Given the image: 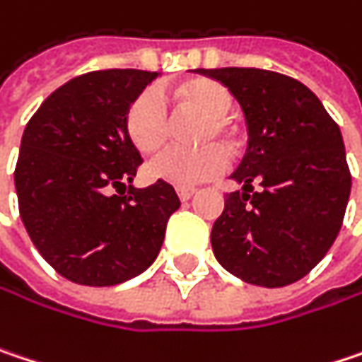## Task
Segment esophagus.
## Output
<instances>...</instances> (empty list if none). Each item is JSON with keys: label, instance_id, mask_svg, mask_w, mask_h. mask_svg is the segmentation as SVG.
<instances>
[{"label": "esophagus", "instance_id": "34e87169", "mask_svg": "<svg viewBox=\"0 0 362 362\" xmlns=\"http://www.w3.org/2000/svg\"><path fill=\"white\" fill-rule=\"evenodd\" d=\"M176 192H178L180 201H190L197 194V188H192V186H178Z\"/></svg>", "mask_w": 362, "mask_h": 362}]
</instances>
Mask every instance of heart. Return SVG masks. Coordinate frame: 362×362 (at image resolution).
<instances>
[{
	"label": "heart",
	"instance_id": "heart-1",
	"mask_svg": "<svg viewBox=\"0 0 362 362\" xmlns=\"http://www.w3.org/2000/svg\"><path fill=\"white\" fill-rule=\"evenodd\" d=\"M178 97L186 105L209 115V122L203 130V141H214L219 136L232 147L238 145L236 132L228 122V115L234 110V97L223 84L215 81H192L182 84ZM124 126L128 139L139 151L151 153L161 147L170 134V110L165 95L157 86L141 90L126 110ZM228 163V153L217 145L201 148L168 147L148 161L147 174L153 180L174 186H194L219 176Z\"/></svg>",
	"mask_w": 362,
	"mask_h": 362
}]
</instances>
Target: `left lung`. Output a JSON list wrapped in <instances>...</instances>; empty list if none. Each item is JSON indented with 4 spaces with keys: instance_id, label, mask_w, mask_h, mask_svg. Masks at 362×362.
Returning a JSON list of instances; mask_svg holds the SVG:
<instances>
[{
    "instance_id": "8db88e82",
    "label": "left lung",
    "mask_w": 362,
    "mask_h": 362,
    "mask_svg": "<svg viewBox=\"0 0 362 362\" xmlns=\"http://www.w3.org/2000/svg\"><path fill=\"white\" fill-rule=\"evenodd\" d=\"M240 103L248 148L211 230L215 259L252 286L305 278L332 248L350 197L340 126L317 95L286 74L259 68L197 70ZM262 188L254 190V182Z\"/></svg>"
}]
</instances>
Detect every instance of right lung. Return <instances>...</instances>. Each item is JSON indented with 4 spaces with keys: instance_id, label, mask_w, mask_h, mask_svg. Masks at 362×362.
<instances>
[{
    "instance_id": "1",
    "label": "right lung",
    "mask_w": 362,
    "mask_h": 362,
    "mask_svg": "<svg viewBox=\"0 0 362 362\" xmlns=\"http://www.w3.org/2000/svg\"><path fill=\"white\" fill-rule=\"evenodd\" d=\"M153 78L117 68L81 74L24 128L14 172L20 217L41 257L74 284L115 286L143 274L180 207L168 182L130 186L143 159L124 117Z\"/></svg>"
}]
</instances>
